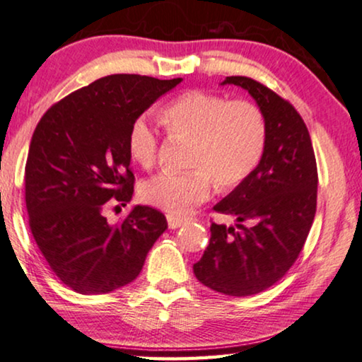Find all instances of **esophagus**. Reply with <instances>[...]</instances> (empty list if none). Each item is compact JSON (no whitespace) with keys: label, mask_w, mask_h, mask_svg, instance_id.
<instances>
[{"label":"esophagus","mask_w":362,"mask_h":362,"mask_svg":"<svg viewBox=\"0 0 362 362\" xmlns=\"http://www.w3.org/2000/svg\"><path fill=\"white\" fill-rule=\"evenodd\" d=\"M167 223H169L170 230H177V228H180L183 223H185V220H183V218H179V216L169 215V216H167Z\"/></svg>","instance_id":"esophagus-1"}]
</instances>
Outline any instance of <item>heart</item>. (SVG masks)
I'll list each match as a JSON object with an SVG mask.
<instances>
[{
    "instance_id": "obj_1",
    "label": "heart",
    "mask_w": 362,
    "mask_h": 362,
    "mask_svg": "<svg viewBox=\"0 0 362 362\" xmlns=\"http://www.w3.org/2000/svg\"><path fill=\"white\" fill-rule=\"evenodd\" d=\"M160 121L177 139L190 142L187 164L192 170L160 172L141 183L147 205L183 216L206 200L211 180L221 190L241 185L256 170L267 142L262 111L249 101H230L202 90L187 91L160 111ZM159 139L146 118L132 121L128 154L142 169L154 165Z\"/></svg>"
}]
</instances>
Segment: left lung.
Returning <instances> with one entry per match:
<instances>
[{
  "instance_id": "obj_1",
  "label": "left lung",
  "mask_w": 362,
  "mask_h": 362,
  "mask_svg": "<svg viewBox=\"0 0 362 362\" xmlns=\"http://www.w3.org/2000/svg\"><path fill=\"white\" fill-rule=\"evenodd\" d=\"M252 96L267 123L266 151L256 170L213 210L236 226L211 223L210 243L193 274L231 297L262 292L297 261L317 211L318 174L302 116L288 101L247 77H226Z\"/></svg>"
}]
</instances>
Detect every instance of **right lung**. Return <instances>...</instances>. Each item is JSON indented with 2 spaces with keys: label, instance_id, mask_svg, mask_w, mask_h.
<instances>
[{
  "label": "right lung",
  "instance_id": "right-lung-1",
  "mask_svg": "<svg viewBox=\"0 0 362 362\" xmlns=\"http://www.w3.org/2000/svg\"><path fill=\"white\" fill-rule=\"evenodd\" d=\"M182 78L108 75L40 118L26 162V206L37 247L60 281L83 295L110 293L139 276L167 230L165 216L136 205L119 225L103 215L134 192L128 132L132 121Z\"/></svg>",
  "mask_w": 362,
  "mask_h": 362
}]
</instances>
